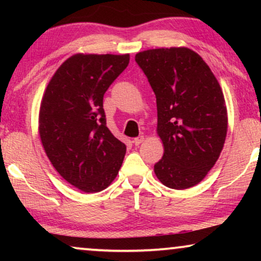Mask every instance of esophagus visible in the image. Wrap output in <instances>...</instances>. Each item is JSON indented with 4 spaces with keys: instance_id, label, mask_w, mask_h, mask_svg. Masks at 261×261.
<instances>
[{
    "instance_id": "esophagus-1",
    "label": "esophagus",
    "mask_w": 261,
    "mask_h": 261,
    "mask_svg": "<svg viewBox=\"0 0 261 261\" xmlns=\"http://www.w3.org/2000/svg\"><path fill=\"white\" fill-rule=\"evenodd\" d=\"M144 140H145V138L142 137V135H140V137H137V138H134L133 142H134V145H135V146H139V145H140L141 142L144 141Z\"/></svg>"
}]
</instances>
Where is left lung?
<instances>
[{
    "label": "left lung",
    "instance_id": "1",
    "mask_svg": "<svg viewBox=\"0 0 261 261\" xmlns=\"http://www.w3.org/2000/svg\"><path fill=\"white\" fill-rule=\"evenodd\" d=\"M135 62L154 91L164 155L154 165L167 188L198 184L215 165L227 135L219 82L197 53L185 47L138 53Z\"/></svg>",
    "mask_w": 261,
    "mask_h": 261
}]
</instances>
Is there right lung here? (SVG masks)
Listing matches in <instances>:
<instances>
[{
	"instance_id": "right-lung-1",
	"label": "right lung",
	"mask_w": 261,
	"mask_h": 261,
	"mask_svg": "<svg viewBox=\"0 0 261 261\" xmlns=\"http://www.w3.org/2000/svg\"><path fill=\"white\" fill-rule=\"evenodd\" d=\"M129 63V55H74L46 88L39 133L60 176L84 192L105 190L119 173L126 145L110 133L103 96Z\"/></svg>"
}]
</instances>
